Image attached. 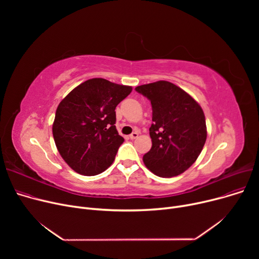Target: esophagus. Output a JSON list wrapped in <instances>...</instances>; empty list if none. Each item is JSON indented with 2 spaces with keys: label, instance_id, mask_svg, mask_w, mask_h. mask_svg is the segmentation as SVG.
Returning a JSON list of instances; mask_svg holds the SVG:
<instances>
[{
  "label": "esophagus",
  "instance_id": "esophagus-1",
  "mask_svg": "<svg viewBox=\"0 0 259 259\" xmlns=\"http://www.w3.org/2000/svg\"><path fill=\"white\" fill-rule=\"evenodd\" d=\"M138 137H139V133L138 132H133V133H131L130 134V140H135V139H138Z\"/></svg>",
  "mask_w": 259,
  "mask_h": 259
}]
</instances>
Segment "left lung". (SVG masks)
Wrapping results in <instances>:
<instances>
[{
	"mask_svg": "<svg viewBox=\"0 0 259 259\" xmlns=\"http://www.w3.org/2000/svg\"><path fill=\"white\" fill-rule=\"evenodd\" d=\"M152 106L149 129L152 147L144 157L146 167L160 178H172L191 167L207 140L201 107L182 88L167 80L135 88Z\"/></svg>",
	"mask_w": 259,
	"mask_h": 259,
	"instance_id": "obj_1",
	"label": "left lung"
}]
</instances>
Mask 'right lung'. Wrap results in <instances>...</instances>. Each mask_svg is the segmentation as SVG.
<instances>
[{
  "instance_id": "1",
  "label": "right lung",
  "mask_w": 259,
  "mask_h": 259,
  "mask_svg": "<svg viewBox=\"0 0 259 259\" xmlns=\"http://www.w3.org/2000/svg\"><path fill=\"white\" fill-rule=\"evenodd\" d=\"M132 87L91 78L75 87L58 106L53 139L68 166L86 176L104 172L113 162L119 146L115 108Z\"/></svg>"
}]
</instances>
